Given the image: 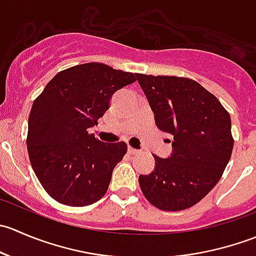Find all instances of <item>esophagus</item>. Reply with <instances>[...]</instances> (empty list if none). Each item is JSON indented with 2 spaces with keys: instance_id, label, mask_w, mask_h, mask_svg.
<instances>
[{
  "instance_id": "34e87169",
  "label": "esophagus",
  "mask_w": 256,
  "mask_h": 256,
  "mask_svg": "<svg viewBox=\"0 0 256 256\" xmlns=\"http://www.w3.org/2000/svg\"><path fill=\"white\" fill-rule=\"evenodd\" d=\"M128 152L130 154H141L140 150H136V148H134V147H131V146H128Z\"/></svg>"
}]
</instances>
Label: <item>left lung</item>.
<instances>
[{
  "label": "left lung",
  "instance_id": "left-lung-1",
  "mask_svg": "<svg viewBox=\"0 0 256 256\" xmlns=\"http://www.w3.org/2000/svg\"><path fill=\"white\" fill-rule=\"evenodd\" d=\"M160 130L174 135L168 158L154 156L140 174L144 198L161 210L190 208L219 182L233 151L232 121L212 92L193 79L136 74Z\"/></svg>",
  "mask_w": 256,
  "mask_h": 256
}]
</instances>
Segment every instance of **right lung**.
Wrapping results in <instances>:
<instances>
[{
    "mask_svg": "<svg viewBox=\"0 0 256 256\" xmlns=\"http://www.w3.org/2000/svg\"><path fill=\"white\" fill-rule=\"evenodd\" d=\"M136 74L102 63L62 70L37 96L28 118L27 150L36 176L56 202L84 207L104 197L128 146L105 144L89 128L110 106L116 90Z\"/></svg>",
    "mask_w": 256,
    "mask_h": 256,
    "instance_id": "1",
    "label": "right lung"
}]
</instances>
